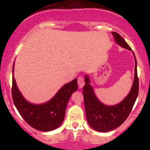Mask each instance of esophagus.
Instances as JSON below:
<instances>
[{
  "instance_id": "34e87169",
  "label": "esophagus",
  "mask_w": 150,
  "mask_h": 150,
  "mask_svg": "<svg viewBox=\"0 0 150 150\" xmlns=\"http://www.w3.org/2000/svg\"><path fill=\"white\" fill-rule=\"evenodd\" d=\"M77 83H78L79 88H82L84 85H85V80H84L83 77H79L78 79H77Z\"/></svg>"
}]
</instances>
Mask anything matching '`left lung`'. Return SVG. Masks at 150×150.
I'll return each instance as SVG.
<instances>
[{
    "instance_id": "obj_1",
    "label": "left lung",
    "mask_w": 150,
    "mask_h": 150,
    "mask_svg": "<svg viewBox=\"0 0 150 150\" xmlns=\"http://www.w3.org/2000/svg\"><path fill=\"white\" fill-rule=\"evenodd\" d=\"M111 33L115 38V42L118 46L132 51L135 58V74L132 87L128 95L120 102L115 105H106L98 99L91 85L89 75L87 74L85 75L83 97L87 123L94 130L101 132L114 130L126 120L132 111L139 91L137 61L135 54L120 34L115 32Z\"/></svg>"
}]
</instances>
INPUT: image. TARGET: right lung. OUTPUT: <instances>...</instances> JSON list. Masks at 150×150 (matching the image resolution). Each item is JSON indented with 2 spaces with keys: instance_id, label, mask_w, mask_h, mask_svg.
<instances>
[{
  "instance_id": "1",
  "label": "right lung",
  "mask_w": 150,
  "mask_h": 150,
  "mask_svg": "<svg viewBox=\"0 0 150 150\" xmlns=\"http://www.w3.org/2000/svg\"><path fill=\"white\" fill-rule=\"evenodd\" d=\"M13 66L12 96L14 104L24 120L32 128L48 132L58 128L65 118V109L72 94L78 88L77 79L65 84L50 100L42 104L27 101L19 90L14 77Z\"/></svg>"
}]
</instances>
